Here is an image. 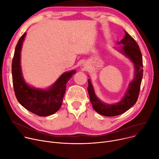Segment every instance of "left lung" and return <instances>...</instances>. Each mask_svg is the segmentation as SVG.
<instances>
[{
	"instance_id": "left-lung-1",
	"label": "left lung",
	"mask_w": 159,
	"mask_h": 159,
	"mask_svg": "<svg viewBox=\"0 0 159 159\" xmlns=\"http://www.w3.org/2000/svg\"><path fill=\"white\" fill-rule=\"evenodd\" d=\"M118 43L124 44L122 48V52L133 61L135 68L134 80L131 82L126 93L122 101L112 105H108L102 102L96 97L90 80H88V91L93 109L98 113L106 116L119 115L128 110L136 103L139 95L140 84L143 76V56L135 40L126 32L125 37Z\"/></svg>"
}]
</instances>
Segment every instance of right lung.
Returning a JSON list of instances; mask_svg holds the SVG:
<instances>
[{"label":"right lung","instance_id":"1","mask_svg":"<svg viewBox=\"0 0 159 159\" xmlns=\"http://www.w3.org/2000/svg\"><path fill=\"white\" fill-rule=\"evenodd\" d=\"M26 33L21 36L15 47L12 61V79L15 94L19 103L37 115L46 116L57 112L62 103L66 84L76 73L75 70L62 75L49 89H39L29 86L24 82L20 69V57Z\"/></svg>","mask_w":159,"mask_h":159}]
</instances>
